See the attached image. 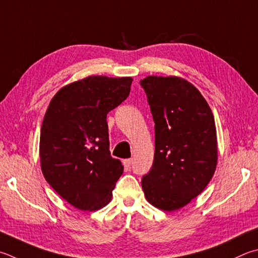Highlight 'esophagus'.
<instances>
[{
	"mask_svg": "<svg viewBox=\"0 0 258 258\" xmlns=\"http://www.w3.org/2000/svg\"><path fill=\"white\" fill-rule=\"evenodd\" d=\"M123 163H124V166L125 167H131V166H132V163H133V160H132V159H125V160L123 161Z\"/></svg>",
	"mask_w": 258,
	"mask_h": 258,
	"instance_id": "esophagus-1",
	"label": "esophagus"
}]
</instances>
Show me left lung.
Masks as SVG:
<instances>
[{
	"label": "left lung",
	"instance_id": "left-lung-1",
	"mask_svg": "<svg viewBox=\"0 0 258 258\" xmlns=\"http://www.w3.org/2000/svg\"><path fill=\"white\" fill-rule=\"evenodd\" d=\"M140 84L156 124L154 159L142 188L153 207L174 211L202 193L214 174V117L201 92L184 79L151 76Z\"/></svg>",
	"mask_w": 258,
	"mask_h": 258
}]
</instances>
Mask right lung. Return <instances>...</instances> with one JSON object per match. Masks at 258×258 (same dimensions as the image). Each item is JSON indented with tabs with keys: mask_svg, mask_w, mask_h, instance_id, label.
<instances>
[{
	"mask_svg": "<svg viewBox=\"0 0 258 258\" xmlns=\"http://www.w3.org/2000/svg\"><path fill=\"white\" fill-rule=\"evenodd\" d=\"M132 78L88 77L56 93L40 131L39 154L45 179L77 209L108 204L124 167L111 157L107 114L131 91Z\"/></svg>",
	"mask_w": 258,
	"mask_h": 258,
	"instance_id": "obj_1",
	"label": "right lung"
}]
</instances>
